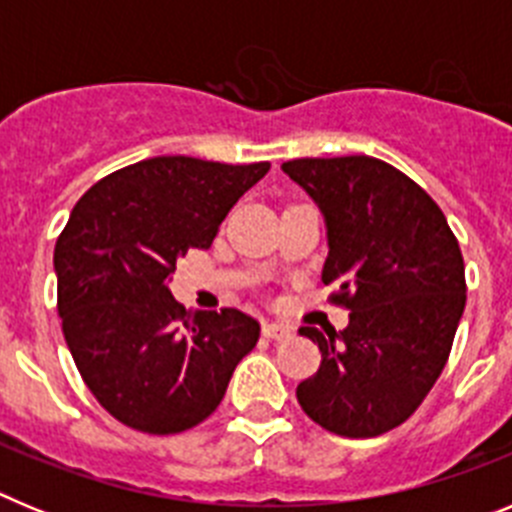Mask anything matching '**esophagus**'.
Masks as SVG:
<instances>
[{
    "label": "esophagus",
    "instance_id": "esophagus-1",
    "mask_svg": "<svg viewBox=\"0 0 512 512\" xmlns=\"http://www.w3.org/2000/svg\"><path fill=\"white\" fill-rule=\"evenodd\" d=\"M264 336L271 341H284V338L292 336V328L284 323H264Z\"/></svg>",
    "mask_w": 512,
    "mask_h": 512
}]
</instances>
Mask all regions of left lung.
<instances>
[{"mask_svg": "<svg viewBox=\"0 0 512 512\" xmlns=\"http://www.w3.org/2000/svg\"><path fill=\"white\" fill-rule=\"evenodd\" d=\"M282 171L323 212V284L351 310L341 333L300 328L323 361L297 384V400L338 436L392 431L418 410L449 359L467 305L459 241L441 207L379 158H295Z\"/></svg>", "mask_w": 512, "mask_h": 512, "instance_id": "8db88e82", "label": "left lung"}]
</instances>
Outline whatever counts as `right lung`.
I'll return each instance as SVG.
<instances>
[{"label": "right lung", "instance_id": "right-lung-1", "mask_svg": "<svg viewBox=\"0 0 512 512\" xmlns=\"http://www.w3.org/2000/svg\"><path fill=\"white\" fill-rule=\"evenodd\" d=\"M269 166L146 158L104 176L71 210L53 253L58 315L81 379L120 423L153 436L194 428L259 341L251 315L184 310L169 282Z\"/></svg>", "mask_w": 512, "mask_h": 512}]
</instances>
